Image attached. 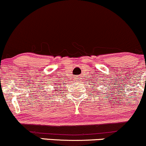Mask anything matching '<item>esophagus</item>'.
<instances>
[{"label":"esophagus","instance_id":"1","mask_svg":"<svg viewBox=\"0 0 146 146\" xmlns=\"http://www.w3.org/2000/svg\"><path fill=\"white\" fill-rule=\"evenodd\" d=\"M76 79H78V77H76Z\"/></svg>","mask_w":146,"mask_h":146}]
</instances>
